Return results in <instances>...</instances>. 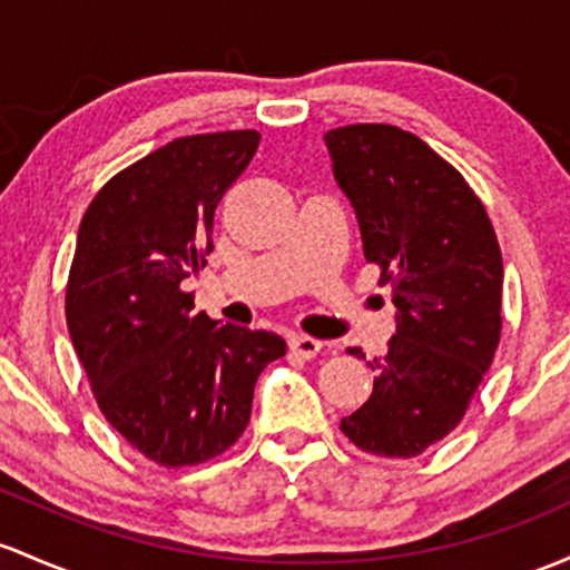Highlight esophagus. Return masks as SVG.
<instances>
[{"label": "esophagus", "mask_w": 570, "mask_h": 570, "mask_svg": "<svg viewBox=\"0 0 570 570\" xmlns=\"http://www.w3.org/2000/svg\"><path fill=\"white\" fill-rule=\"evenodd\" d=\"M289 348L295 354L305 356V360H311V356H316L318 352H322V341H316V337H311V335H292Z\"/></svg>", "instance_id": "esophagus-1"}]
</instances>
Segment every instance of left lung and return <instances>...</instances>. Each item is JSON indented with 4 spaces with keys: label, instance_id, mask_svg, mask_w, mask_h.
<instances>
[{
    "label": "left lung",
    "instance_id": "obj_1",
    "mask_svg": "<svg viewBox=\"0 0 570 570\" xmlns=\"http://www.w3.org/2000/svg\"><path fill=\"white\" fill-rule=\"evenodd\" d=\"M367 262L392 286L395 335L367 360L373 392L341 430L362 452L416 458L452 433L500 341L503 259L465 178L416 135L352 124L324 135ZM362 356V348H352Z\"/></svg>",
    "mask_w": 570,
    "mask_h": 570
}]
</instances>
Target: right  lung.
I'll use <instances>...</instances> for the list:
<instances>
[{
	"mask_svg": "<svg viewBox=\"0 0 570 570\" xmlns=\"http://www.w3.org/2000/svg\"><path fill=\"white\" fill-rule=\"evenodd\" d=\"M259 132L191 135L99 189L78 229L67 327L112 428L165 468L214 460L243 435L254 386L286 341L194 314L180 289L214 252V214Z\"/></svg>",
	"mask_w": 570,
	"mask_h": 570,
	"instance_id": "right-lung-1",
	"label": "right lung"
}]
</instances>
